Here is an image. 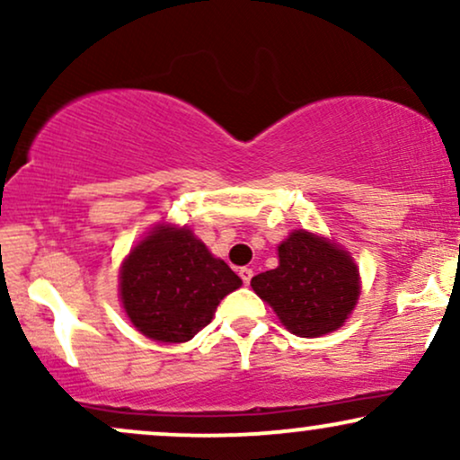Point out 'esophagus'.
Masks as SVG:
<instances>
[{
	"instance_id": "1",
	"label": "esophagus",
	"mask_w": 460,
	"mask_h": 460,
	"mask_svg": "<svg viewBox=\"0 0 460 460\" xmlns=\"http://www.w3.org/2000/svg\"><path fill=\"white\" fill-rule=\"evenodd\" d=\"M240 277H242V281H244V285H248L251 283V279H252V270L251 268H240Z\"/></svg>"
}]
</instances>
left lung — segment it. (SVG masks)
<instances>
[{"label":"left lung","instance_id":"8db88e82","mask_svg":"<svg viewBox=\"0 0 460 460\" xmlns=\"http://www.w3.org/2000/svg\"><path fill=\"white\" fill-rule=\"evenodd\" d=\"M252 289L300 337L340 329L358 298V272L350 255L331 242L294 231L279 246V266L252 277Z\"/></svg>","mask_w":460,"mask_h":460}]
</instances>
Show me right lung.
Segmentation results:
<instances>
[{"mask_svg":"<svg viewBox=\"0 0 460 460\" xmlns=\"http://www.w3.org/2000/svg\"><path fill=\"white\" fill-rule=\"evenodd\" d=\"M242 279L192 231L160 226L129 252L120 298L142 335L166 344L192 340Z\"/></svg>","mask_w":460,"mask_h":460,"instance_id":"1","label":"right lung"}]
</instances>
